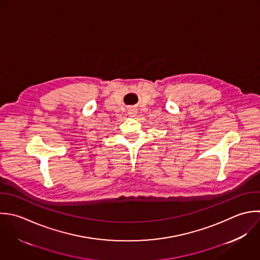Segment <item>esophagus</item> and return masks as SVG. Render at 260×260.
Segmentation results:
<instances>
[{
  "label": "esophagus",
  "instance_id": "obj_1",
  "mask_svg": "<svg viewBox=\"0 0 260 260\" xmlns=\"http://www.w3.org/2000/svg\"><path fill=\"white\" fill-rule=\"evenodd\" d=\"M128 113H129L132 116H135V115L137 114V109H135V108H132V109H129Z\"/></svg>",
  "mask_w": 260,
  "mask_h": 260
}]
</instances>
